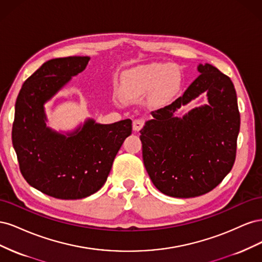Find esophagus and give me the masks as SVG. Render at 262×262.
<instances>
[{
    "instance_id": "34e87169",
    "label": "esophagus",
    "mask_w": 262,
    "mask_h": 262,
    "mask_svg": "<svg viewBox=\"0 0 262 262\" xmlns=\"http://www.w3.org/2000/svg\"><path fill=\"white\" fill-rule=\"evenodd\" d=\"M144 126V121L142 119H137V120L133 121V130L134 131H140Z\"/></svg>"
}]
</instances>
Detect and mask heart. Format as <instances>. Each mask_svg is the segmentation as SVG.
I'll return each instance as SVG.
<instances>
[{
	"mask_svg": "<svg viewBox=\"0 0 262 262\" xmlns=\"http://www.w3.org/2000/svg\"><path fill=\"white\" fill-rule=\"evenodd\" d=\"M180 78L175 70L162 63H149L130 70L124 76L122 94L131 100L146 97L152 93L155 105H164L177 93Z\"/></svg>",
	"mask_w": 262,
	"mask_h": 262,
	"instance_id": "1",
	"label": "heart"
}]
</instances>
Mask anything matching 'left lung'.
<instances>
[{
    "mask_svg": "<svg viewBox=\"0 0 262 262\" xmlns=\"http://www.w3.org/2000/svg\"><path fill=\"white\" fill-rule=\"evenodd\" d=\"M170 105L154 110L141 132L148 176L164 194L194 198L210 192L233 168L241 115L233 82L211 64ZM205 91L209 105L182 118L173 116L181 104Z\"/></svg>",
    "mask_w": 262,
    "mask_h": 262,
    "instance_id": "1",
    "label": "left lung"
}]
</instances>
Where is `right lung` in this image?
Segmentation results:
<instances>
[{
  "mask_svg": "<svg viewBox=\"0 0 262 262\" xmlns=\"http://www.w3.org/2000/svg\"><path fill=\"white\" fill-rule=\"evenodd\" d=\"M89 61L67 57L45 62L23 84L15 104L12 141L21 175L31 187L57 199L77 200L97 192L132 132L130 119L112 124L90 119L68 137L46 126L43 104Z\"/></svg>",
  "mask_w": 262,
  "mask_h": 262,
  "instance_id": "1",
  "label": "right lung"
}]
</instances>
